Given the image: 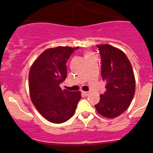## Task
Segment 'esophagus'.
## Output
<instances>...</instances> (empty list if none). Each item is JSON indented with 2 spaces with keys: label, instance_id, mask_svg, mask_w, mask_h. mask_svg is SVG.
<instances>
[{
  "label": "esophagus",
  "instance_id": "esophagus-1",
  "mask_svg": "<svg viewBox=\"0 0 153 153\" xmlns=\"http://www.w3.org/2000/svg\"><path fill=\"white\" fill-rule=\"evenodd\" d=\"M81 93H82L84 95H85V96H87V95L89 94V92H87V91H81Z\"/></svg>",
  "mask_w": 153,
  "mask_h": 153
}]
</instances>
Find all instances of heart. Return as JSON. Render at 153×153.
Masks as SVG:
<instances>
[{
    "label": "heart",
    "mask_w": 153,
    "mask_h": 153,
    "mask_svg": "<svg viewBox=\"0 0 153 153\" xmlns=\"http://www.w3.org/2000/svg\"><path fill=\"white\" fill-rule=\"evenodd\" d=\"M93 55H94V54H93V52H91V51H86V52L84 53V57H85V59H87V57H91V56Z\"/></svg>",
    "instance_id": "b5f03b06"
}]
</instances>
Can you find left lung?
Segmentation results:
<instances>
[{"mask_svg":"<svg viewBox=\"0 0 153 153\" xmlns=\"http://www.w3.org/2000/svg\"><path fill=\"white\" fill-rule=\"evenodd\" d=\"M102 60L101 75L106 81V91L95 105L107 118L120 116L129 107L135 92V79L131 63L121 50L105 44L97 45Z\"/></svg>","mask_w":153,"mask_h":153,"instance_id":"obj_1","label":"left lung"}]
</instances>
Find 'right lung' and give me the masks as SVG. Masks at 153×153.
<instances>
[{"mask_svg": "<svg viewBox=\"0 0 153 153\" xmlns=\"http://www.w3.org/2000/svg\"><path fill=\"white\" fill-rule=\"evenodd\" d=\"M78 48H48L39 56L30 69L31 101L41 115L53 123H62L70 119L81 99V92L62 90L60 87L67 75L66 62Z\"/></svg>", "mask_w": 153, "mask_h": 153, "instance_id": "1", "label": "right lung"}]
</instances>
